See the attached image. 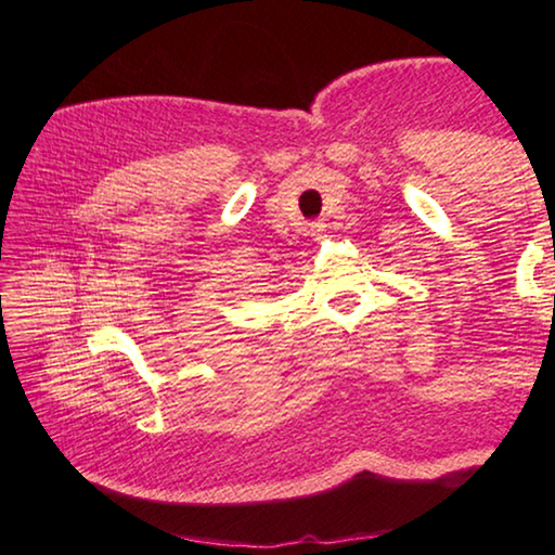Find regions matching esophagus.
<instances>
[{"label":"esophagus","mask_w":555,"mask_h":555,"mask_svg":"<svg viewBox=\"0 0 555 555\" xmlns=\"http://www.w3.org/2000/svg\"><path fill=\"white\" fill-rule=\"evenodd\" d=\"M325 228H327L325 222H313V224H311V237H313V240H318V242H321V240L325 237V232H327Z\"/></svg>","instance_id":"obj_1"}]
</instances>
